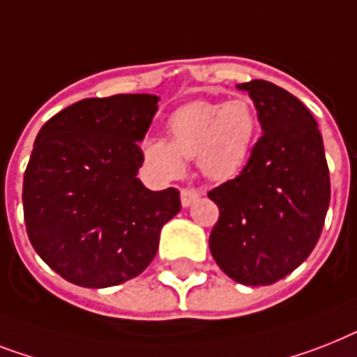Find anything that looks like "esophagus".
Here are the masks:
<instances>
[{"label": "esophagus", "mask_w": 357, "mask_h": 357, "mask_svg": "<svg viewBox=\"0 0 357 357\" xmlns=\"http://www.w3.org/2000/svg\"><path fill=\"white\" fill-rule=\"evenodd\" d=\"M199 196H202V190H198V188H183V190H181V205H183V207H190Z\"/></svg>", "instance_id": "esophagus-1"}]
</instances>
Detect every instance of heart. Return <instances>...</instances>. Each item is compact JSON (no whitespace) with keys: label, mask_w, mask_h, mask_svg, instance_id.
I'll use <instances>...</instances> for the list:
<instances>
[{"label":"heart","mask_w":357,"mask_h":357,"mask_svg":"<svg viewBox=\"0 0 357 357\" xmlns=\"http://www.w3.org/2000/svg\"><path fill=\"white\" fill-rule=\"evenodd\" d=\"M169 137L143 144L146 163L165 179L185 172L183 159L198 158L202 172L213 181L236 178L248 165L259 133V113L244 97L227 102L185 104L170 115Z\"/></svg>","instance_id":"obj_1"}]
</instances>
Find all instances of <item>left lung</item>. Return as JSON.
Here are the masks:
<instances>
[{
    "mask_svg": "<svg viewBox=\"0 0 357 357\" xmlns=\"http://www.w3.org/2000/svg\"><path fill=\"white\" fill-rule=\"evenodd\" d=\"M259 112L262 135L244 170L213 188L220 208L208 248L227 277L268 286L314 251L330 204V174L314 115L266 80L238 84Z\"/></svg>",
    "mask_w": 357,
    "mask_h": 357,
    "instance_id": "obj_1",
    "label": "left lung"
}]
</instances>
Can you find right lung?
Here are the masks:
<instances>
[{
    "instance_id": "right-lung-1",
    "label": "right lung",
    "mask_w": 357,
    "mask_h": 357,
    "mask_svg": "<svg viewBox=\"0 0 357 357\" xmlns=\"http://www.w3.org/2000/svg\"><path fill=\"white\" fill-rule=\"evenodd\" d=\"M158 100L84 98L38 132L23 176L25 227L40 259L69 282L109 288L143 273L181 208L178 188L153 192L137 178Z\"/></svg>"
}]
</instances>
